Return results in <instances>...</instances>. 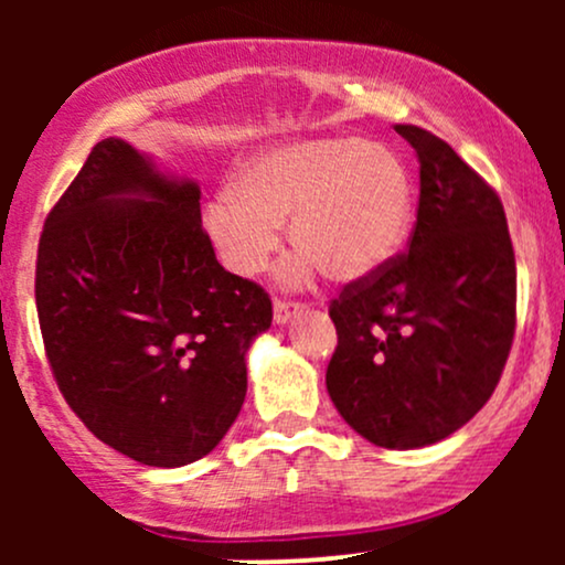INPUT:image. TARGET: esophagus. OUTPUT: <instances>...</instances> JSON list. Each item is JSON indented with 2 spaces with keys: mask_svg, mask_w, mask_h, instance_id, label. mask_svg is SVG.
Instances as JSON below:
<instances>
[{
  "mask_svg": "<svg viewBox=\"0 0 565 565\" xmlns=\"http://www.w3.org/2000/svg\"><path fill=\"white\" fill-rule=\"evenodd\" d=\"M305 305L302 302H289V300H276L274 302V321L276 323H287L291 316L302 313Z\"/></svg>",
  "mask_w": 565,
  "mask_h": 565,
  "instance_id": "1",
  "label": "esophagus"
}]
</instances>
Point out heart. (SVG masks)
Masks as SVG:
<instances>
[{"mask_svg": "<svg viewBox=\"0 0 565 565\" xmlns=\"http://www.w3.org/2000/svg\"><path fill=\"white\" fill-rule=\"evenodd\" d=\"M412 174L382 142L305 138L265 148L238 164L231 193L206 204L204 228L233 274L255 276L281 244L300 255L289 281L319 268L329 281H359L398 252L412 220Z\"/></svg>", "mask_w": 565, "mask_h": 565, "instance_id": "heart-1", "label": "heart"}]
</instances>
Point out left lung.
Masks as SVG:
<instances>
[{
  "label": "left lung",
  "instance_id": "8db88e82",
  "mask_svg": "<svg viewBox=\"0 0 565 565\" xmlns=\"http://www.w3.org/2000/svg\"><path fill=\"white\" fill-rule=\"evenodd\" d=\"M417 151V223L404 252L329 302L327 391L359 436L419 449L451 436L494 393L515 337V252L497 191L438 135Z\"/></svg>",
  "mask_w": 565,
  "mask_h": 565
}]
</instances>
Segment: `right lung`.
Here are the masks:
<instances>
[{"mask_svg":"<svg viewBox=\"0 0 565 565\" xmlns=\"http://www.w3.org/2000/svg\"><path fill=\"white\" fill-rule=\"evenodd\" d=\"M199 196L108 138L39 236L36 313L57 391L95 438L151 468L223 440L244 404L246 348L274 319L268 291L217 263Z\"/></svg>","mask_w":565,"mask_h":565,"instance_id":"1","label":"right lung"}]
</instances>
